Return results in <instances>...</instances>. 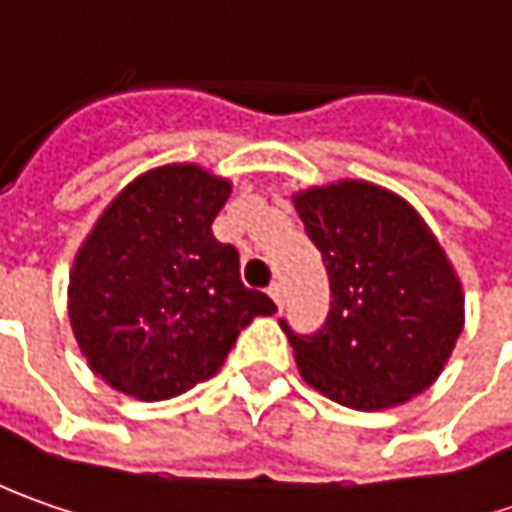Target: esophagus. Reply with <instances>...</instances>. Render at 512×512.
Listing matches in <instances>:
<instances>
[{"label":"esophagus","mask_w":512,"mask_h":512,"mask_svg":"<svg viewBox=\"0 0 512 512\" xmlns=\"http://www.w3.org/2000/svg\"><path fill=\"white\" fill-rule=\"evenodd\" d=\"M269 297H272L277 306L283 303V283H280V280H274L272 286H269Z\"/></svg>","instance_id":"1"}]
</instances>
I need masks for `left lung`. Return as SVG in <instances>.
I'll use <instances>...</instances> for the list:
<instances>
[{
	"label": "left lung",
	"instance_id": "left-lung-1",
	"mask_svg": "<svg viewBox=\"0 0 512 512\" xmlns=\"http://www.w3.org/2000/svg\"><path fill=\"white\" fill-rule=\"evenodd\" d=\"M294 206L331 289L317 331L280 320L303 379L357 411L425 391L465 320L459 280L428 226L402 198L360 181L309 189Z\"/></svg>",
	"mask_w": 512,
	"mask_h": 512
}]
</instances>
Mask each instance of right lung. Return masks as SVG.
Masks as SVG:
<instances>
[{"label":"right lung","mask_w":512,"mask_h":512,"mask_svg":"<svg viewBox=\"0 0 512 512\" xmlns=\"http://www.w3.org/2000/svg\"><path fill=\"white\" fill-rule=\"evenodd\" d=\"M229 184L192 164L135 178L101 215L70 274V323L115 391L158 402L209 379L238 334L277 306L246 289L212 235Z\"/></svg>","instance_id":"add662e5"}]
</instances>
